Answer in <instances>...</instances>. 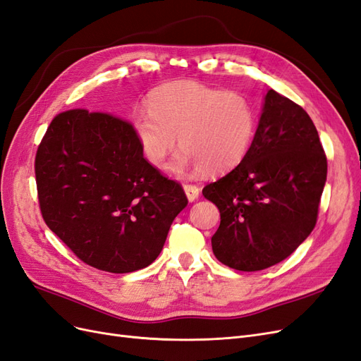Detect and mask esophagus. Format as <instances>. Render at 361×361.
<instances>
[{
    "instance_id": "esophagus-1",
    "label": "esophagus",
    "mask_w": 361,
    "mask_h": 361,
    "mask_svg": "<svg viewBox=\"0 0 361 361\" xmlns=\"http://www.w3.org/2000/svg\"><path fill=\"white\" fill-rule=\"evenodd\" d=\"M183 191H185V194H187V197H188L190 202L197 200L199 194H200V188L195 187V185H191V183H185L183 185Z\"/></svg>"
}]
</instances>
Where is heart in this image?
<instances>
[{"mask_svg": "<svg viewBox=\"0 0 361 361\" xmlns=\"http://www.w3.org/2000/svg\"><path fill=\"white\" fill-rule=\"evenodd\" d=\"M145 158L162 167L176 147L171 171L223 174L248 155L256 134V108L247 96L195 81H171L152 90L147 110L130 118Z\"/></svg>", "mask_w": 361, "mask_h": 361, "instance_id": "obj_1", "label": "heart"}]
</instances>
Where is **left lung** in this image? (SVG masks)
<instances>
[{"instance_id":"8db88e82","label":"left lung","mask_w":361,"mask_h":361,"mask_svg":"<svg viewBox=\"0 0 361 361\" xmlns=\"http://www.w3.org/2000/svg\"><path fill=\"white\" fill-rule=\"evenodd\" d=\"M326 158L312 118L300 105L268 90L245 159L206 185L220 209L212 251L238 271H260L290 256L318 218Z\"/></svg>"}]
</instances>
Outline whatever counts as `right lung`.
Masks as SVG:
<instances>
[{"mask_svg": "<svg viewBox=\"0 0 361 361\" xmlns=\"http://www.w3.org/2000/svg\"><path fill=\"white\" fill-rule=\"evenodd\" d=\"M35 170L47 226L84 264L114 274L149 267L188 204L145 159L133 125L106 113L54 117Z\"/></svg>", "mask_w": 361, "mask_h": 361, "instance_id": "1", "label": "right lung"}]
</instances>
